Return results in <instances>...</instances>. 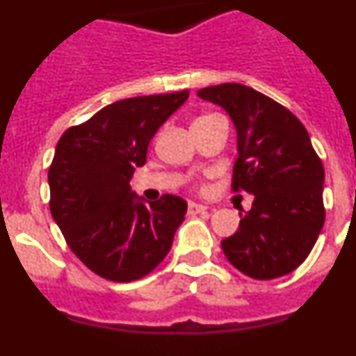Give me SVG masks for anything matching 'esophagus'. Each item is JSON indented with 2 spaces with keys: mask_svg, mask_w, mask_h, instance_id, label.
<instances>
[{
  "mask_svg": "<svg viewBox=\"0 0 356 356\" xmlns=\"http://www.w3.org/2000/svg\"><path fill=\"white\" fill-rule=\"evenodd\" d=\"M207 210H209V207L200 205V203H194V201H191L187 207V212L191 213V216H196V213H205Z\"/></svg>",
  "mask_w": 356,
  "mask_h": 356,
  "instance_id": "obj_1",
  "label": "esophagus"
}]
</instances>
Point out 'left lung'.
I'll use <instances>...</instances> for the list:
<instances>
[{
    "mask_svg": "<svg viewBox=\"0 0 356 356\" xmlns=\"http://www.w3.org/2000/svg\"><path fill=\"white\" fill-rule=\"evenodd\" d=\"M197 96L234 121L232 188L254 196L237 232L221 242L226 259L254 280L289 275L305 262L325 225V169L307 128L291 110L242 83L212 85Z\"/></svg>",
    "mask_w": 356,
    "mask_h": 356,
    "instance_id": "1",
    "label": "left lung"
}]
</instances>
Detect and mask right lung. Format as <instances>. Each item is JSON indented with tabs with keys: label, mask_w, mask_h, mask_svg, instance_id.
Wrapping results in <instances>:
<instances>
[{
	"label": "right lung",
	"mask_w": 356,
	"mask_h": 356,
	"mask_svg": "<svg viewBox=\"0 0 356 356\" xmlns=\"http://www.w3.org/2000/svg\"><path fill=\"white\" fill-rule=\"evenodd\" d=\"M188 90L121 99L64 131L49 165V210L78 259L110 282H134L165 259L187 201L149 205L131 191L149 140Z\"/></svg>",
	"instance_id": "right-lung-1"
}]
</instances>
